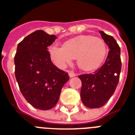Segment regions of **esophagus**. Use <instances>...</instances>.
<instances>
[{
    "label": "esophagus",
    "mask_w": 135,
    "mask_h": 135,
    "mask_svg": "<svg viewBox=\"0 0 135 135\" xmlns=\"http://www.w3.org/2000/svg\"><path fill=\"white\" fill-rule=\"evenodd\" d=\"M69 76L70 78H73V77L76 76V74L74 72H73V71H69Z\"/></svg>",
    "instance_id": "1"
}]
</instances>
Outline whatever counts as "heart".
Wrapping results in <instances>:
<instances>
[{"label": "heart", "instance_id": "obj_1", "mask_svg": "<svg viewBox=\"0 0 135 135\" xmlns=\"http://www.w3.org/2000/svg\"><path fill=\"white\" fill-rule=\"evenodd\" d=\"M49 51L57 67L63 69L73 58H77V64L80 69L92 71L102 64L107 49L101 38L92 36H80L66 41L62 46L52 45Z\"/></svg>", "mask_w": 135, "mask_h": 135}]
</instances>
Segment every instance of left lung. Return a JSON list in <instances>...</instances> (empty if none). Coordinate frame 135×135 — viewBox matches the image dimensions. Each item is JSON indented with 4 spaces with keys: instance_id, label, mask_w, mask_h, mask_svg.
I'll use <instances>...</instances> for the list:
<instances>
[{
    "instance_id": "obj_1",
    "label": "left lung",
    "mask_w": 135,
    "mask_h": 135,
    "mask_svg": "<svg viewBox=\"0 0 135 135\" xmlns=\"http://www.w3.org/2000/svg\"><path fill=\"white\" fill-rule=\"evenodd\" d=\"M99 33L109 49L106 62L93 73L78 76L81 81V102L89 108H100L109 100L118 84L122 69L120 48L116 40L104 31Z\"/></svg>"
}]
</instances>
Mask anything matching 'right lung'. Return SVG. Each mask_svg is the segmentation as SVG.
Returning a JSON list of instances; mask_svg holds the SVG:
<instances>
[{
    "mask_svg": "<svg viewBox=\"0 0 135 135\" xmlns=\"http://www.w3.org/2000/svg\"><path fill=\"white\" fill-rule=\"evenodd\" d=\"M56 38L42 30L34 31L18 45L14 57L16 79L22 95L42 110L56 105L62 88L69 80L67 73L52 63L47 51Z\"/></svg>",
    "mask_w": 135,
    "mask_h": 135,
    "instance_id": "1",
    "label": "right lung"
}]
</instances>
